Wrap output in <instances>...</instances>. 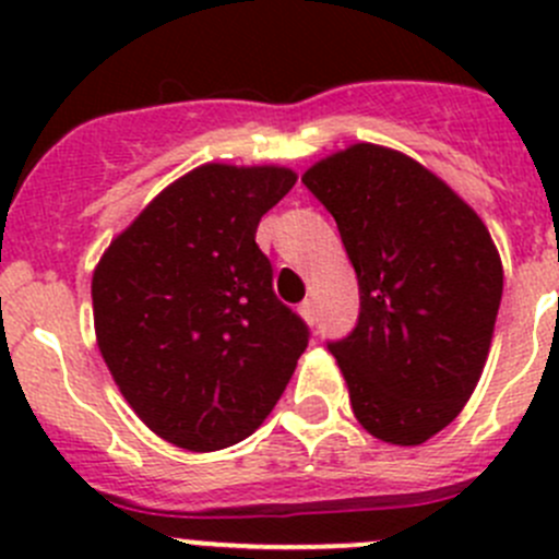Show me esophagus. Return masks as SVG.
Instances as JSON below:
<instances>
[{
	"mask_svg": "<svg viewBox=\"0 0 559 559\" xmlns=\"http://www.w3.org/2000/svg\"><path fill=\"white\" fill-rule=\"evenodd\" d=\"M300 316H302V321H306L308 326L316 324V306H313V300L302 302V306H300Z\"/></svg>",
	"mask_w": 559,
	"mask_h": 559,
	"instance_id": "esophagus-1",
	"label": "esophagus"
}]
</instances>
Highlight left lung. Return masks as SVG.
<instances>
[{"label": "left lung", "instance_id": "left-lung-1", "mask_svg": "<svg viewBox=\"0 0 559 559\" xmlns=\"http://www.w3.org/2000/svg\"><path fill=\"white\" fill-rule=\"evenodd\" d=\"M302 183L332 213L359 284V321L330 343L354 416L379 441L419 447L476 389L503 297L487 224L403 151L354 143Z\"/></svg>", "mask_w": 559, "mask_h": 559}]
</instances>
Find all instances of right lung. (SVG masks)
Listing matches in <instances>:
<instances>
[{
    "label": "right lung",
    "mask_w": 559,
    "mask_h": 559,
    "mask_svg": "<svg viewBox=\"0 0 559 559\" xmlns=\"http://www.w3.org/2000/svg\"><path fill=\"white\" fill-rule=\"evenodd\" d=\"M297 183L281 165L207 162L162 189L94 267V332L151 432L186 452L243 441L308 346L273 295L259 218Z\"/></svg>",
    "instance_id": "right-lung-1"
}]
</instances>
